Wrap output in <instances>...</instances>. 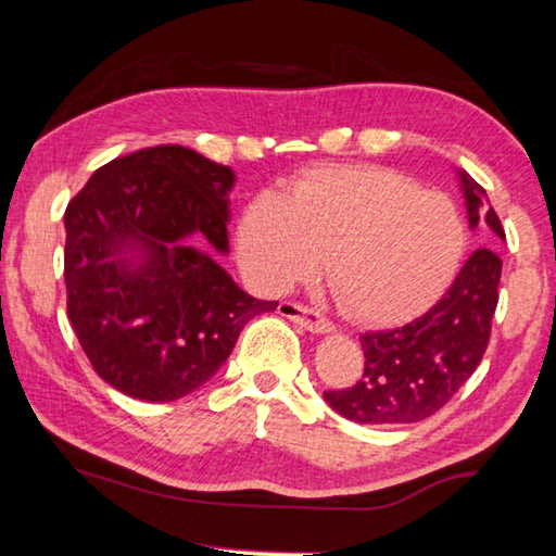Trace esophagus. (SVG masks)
<instances>
[{
  "instance_id": "1",
  "label": "esophagus",
  "mask_w": 556,
  "mask_h": 556,
  "mask_svg": "<svg viewBox=\"0 0 556 556\" xmlns=\"http://www.w3.org/2000/svg\"><path fill=\"white\" fill-rule=\"evenodd\" d=\"M279 314L285 318H291V321H296L299 326H304L306 331H312V333H331L333 331V324L328 321V318L314 312V308L296 304V301H285V304L279 306Z\"/></svg>"
}]
</instances>
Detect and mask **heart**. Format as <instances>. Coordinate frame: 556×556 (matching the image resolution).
Here are the masks:
<instances>
[{
	"mask_svg": "<svg viewBox=\"0 0 556 556\" xmlns=\"http://www.w3.org/2000/svg\"><path fill=\"white\" fill-rule=\"evenodd\" d=\"M466 242L451 195L370 164L312 168L285 195H255L238 223L242 265L257 285L281 291L326 257L338 306L365 324L404 321L434 304Z\"/></svg>",
	"mask_w": 556,
	"mask_h": 556,
	"instance_id": "b5f03b06",
	"label": "heart"
}]
</instances>
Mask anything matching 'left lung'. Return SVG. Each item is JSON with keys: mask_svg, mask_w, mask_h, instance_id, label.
<instances>
[{"mask_svg": "<svg viewBox=\"0 0 556 556\" xmlns=\"http://www.w3.org/2000/svg\"><path fill=\"white\" fill-rule=\"evenodd\" d=\"M470 228L485 225V244L505 240L488 195L458 172ZM503 262L481 248L427 314L390 331L363 333L365 370L353 388L324 392L326 402L357 425H414L437 414L481 363L491 341Z\"/></svg>", "mask_w": 556, "mask_h": 556, "instance_id": "obj_1", "label": "left lung"}]
</instances>
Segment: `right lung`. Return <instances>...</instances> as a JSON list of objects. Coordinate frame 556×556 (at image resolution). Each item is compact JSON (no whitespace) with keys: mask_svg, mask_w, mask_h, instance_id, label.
Listing matches in <instances>:
<instances>
[{"mask_svg":"<svg viewBox=\"0 0 556 556\" xmlns=\"http://www.w3.org/2000/svg\"><path fill=\"white\" fill-rule=\"evenodd\" d=\"M230 166L178 144L119 156L65 208L68 318L112 388L172 402L228 361L250 318L275 312L215 262L228 252Z\"/></svg>","mask_w":556,"mask_h":556,"instance_id":"right-lung-1","label":"right lung"}]
</instances>
